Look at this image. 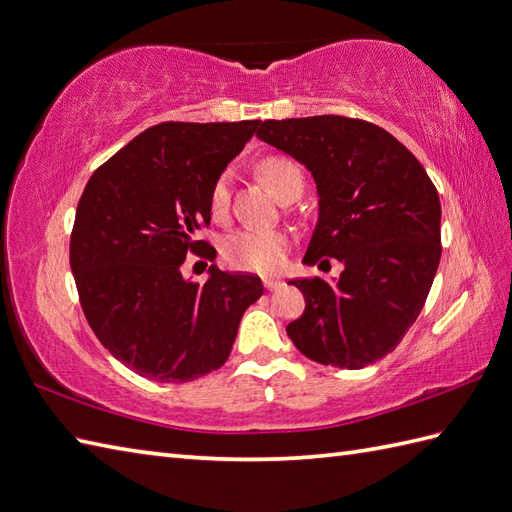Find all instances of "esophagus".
I'll return each mask as SVG.
<instances>
[{
	"label": "esophagus",
	"instance_id": "obj_1",
	"mask_svg": "<svg viewBox=\"0 0 512 512\" xmlns=\"http://www.w3.org/2000/svg\"><path fill=\"white\" fill-rule=\"evenodd\" d=\"M281 285H283L281 279H275V277H266V279H264V288L270 290V292H272V290H279Z\"/></svg>",
	"mask_w": 512,
	"mask_h": 512
}]
</instances>
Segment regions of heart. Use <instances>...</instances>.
Returning a JSON list of instances; mask_svg holds the SVG:
<instances>
[{
    "label": "heart",
    "mask_w": 512,
    "mask_h": 512,
    "mask_svg": "<svg viewBox=\"0 0 512 512\" xmlns=\"http://www.w3.org/2000/svg\"><path fill=\"white\" fill-rule=\"evenodd\" d=\"M259 176L272 187L279 198L288 196L292 189H303V172L292 159L272 154L259 163ZM229 174H222L211 189V213L222 218L229 209ZM285 235L279 231L266 229H237L222 240L220 253L224 264L237 270L272 272L283 264L285 255Z\"/></svg>",
    "instance_id": "heart-1"
}]
</instances>
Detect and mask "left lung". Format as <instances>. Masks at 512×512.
Listing matches in <instances>:
<instances>
[{
	"label": "left lung",
	"instance_id": "8db88e82",
	"mask_svg": "<svg viewBox=\"0 0 512 512\" xmlns=\"http://www.w3.org/2000/svg\"><path fill=\"white\" fill-rule=\"evenodd\" d=\"M257 137L316 181L318 222L305 264H344L334 283L290 281L305 296V312L285 327L290 340L325 366L355 371L382 360L421 314L441 261L434 183L401 141L364 120H266Z\"/></svg>",
	"mask_w": 512,
	"mask_h": 512
}]
</instances>
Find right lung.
<instances>
[{
  "label": "right lung",
  "instance_id": "obj_1",
  "mask_svg": "<svg viewBox=\"0 0 512 512\" xmlns=\"http://www.w3.org/2000/svg\"><path fill=\"white\" fill-rule=\"evenodd\" d=\"M261 126L163 122L100 165L76 209L69 242L82 312L115 360L152 382H192L227 362L237 327L264 285L209 268L181 275L211 220V189Z\"/></svg>",
  "mask_w": 512,
  "mask_h": 512
}]
</instances>
